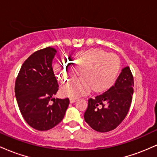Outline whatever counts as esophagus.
<instances>
[{
  "mask_svg": "<svg viewBox=\"0 0 157 157\" xmlns=\"http://www.w3.org/2000/svg\"><path fill=\"white\" fill-rule=\"evenodd\" d=\"M77 100V98H70V102L71 103H74L75 102H76Z\"/></svg>",
  "mask_w": 157,
  "mask_h": 157,
  "instance_id": "esophagus-1",
  "label": "esophagus"
}]
</instances>
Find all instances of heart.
I'll return each instance as SVG.
<instances>
[{
    "mask_svg": "<svg viewBox=\"0 0 157 157\" xmlns=\"http://www.w3.org/2000/svg\"><path fill=\"white\" fill-rule=\"evenodd\" d=\"M67 61H60L55 65V72L62 83L71 80L80 72V80L65 86L61 92L65 96L77 97L86 94L91 89L95 93L109 90L117 80L120 70V60L117 56L107 55L101 49H90L78 52Z\"/></svg>",
    "mask_w": 157,
    "mask_h": 157,
    "instance_id": "obj_1",
    "label": "heart"
}]
</instances>
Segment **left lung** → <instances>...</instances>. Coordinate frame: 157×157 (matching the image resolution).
Returning a JSON list of instances; mask_svg holds the SVG:
<instances>
[{"mask_svg": "<svg viewBox=\"0 0 157 157\" xmlns=\"http://www.w3.org/2000/svg\"><path fill=\"white\" fill-rule=\"evenodd\" d=\"M134 77L128 66L123 68L115 84L95 98H90L85 121L94 130L108 132L116 128L128 112L134 93Z\"/></svg>", "mask_w": 157, "mask_h": 157, "instance_id": "8db88e82", "label": "left lung"}]
</instances>
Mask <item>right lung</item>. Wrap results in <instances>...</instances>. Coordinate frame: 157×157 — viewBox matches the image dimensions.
I'll list each match as a JSON object with an SVG mask.
<instances>
[{
    "instance_id": "add662e5",
    "label": "right lung",
    "mask_w": 157,
    "mask_h": 157,
    "mask_svg": "<svg viewBox=\"0 0 157 157\" xmlns=\"http://www.w3.org/2000/svg\"><path fill=\"white\" fill-rule=\"evenodd\" d=\"M56 53L51 47L35 52L23 63L15 81V97L21 114L38 131L49 130L60 123L69 105L68 98H53L59 87L52 68ZM51 99L52 104L49 103Z\"/></svg>"
}]
</instances>
